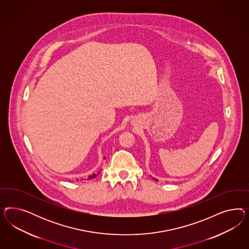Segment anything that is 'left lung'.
<instances>
[{
    "label": "left lung",
    "mask_w": 249,
    "mask_h": 249,
    "mask_svg": "<svg viewBox=\"0 0 249 249\" xmlns=\"http://www.w3.org/2000/svg\"><path fill=\"white\" fill-rule=\"evenodd\" d=\"M153 179H154V178H153ZM156 181H158V180H157V179H156Z\"/></svg>",
    "instance_id": "left-lung-1"
}]
</instances>
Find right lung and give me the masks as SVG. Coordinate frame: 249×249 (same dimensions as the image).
<instances>
[{"mask_svg":"<svg viewBox=\"0 0 249 249\" xmlns=\"http://www.w3.org/2000/svg\"><path fill=\"white\" fill-rule=\"evenodd\" d=\"M106 158V157H105ZM104 158V159H105ZM100 171H101V170H100ZM100 171H99V172H98V174H91V175H89V177H88V180H92V179H94V178H95V177H96V176H97V175H98V174H100Z\"/></svg>","mask_w":249,"mask_h":249,"instance_id":"1","label":"right lung"}]
</instances>
